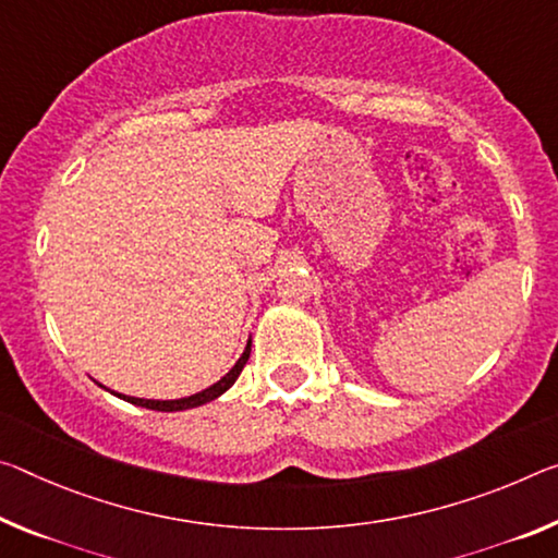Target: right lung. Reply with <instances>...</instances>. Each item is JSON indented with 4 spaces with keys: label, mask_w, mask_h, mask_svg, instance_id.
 Masks as SVG:
<instances>
[{
    "label": "right lung",
    "mask_w": 558,
    "mask_h": 558,
    "mask_svg": "<svg viewBox=\"0 0 558 558\" xmlns=\"http://www.w3.org/2000/svg\"><path fill=\"white\" fill-rule=\"evenodd\" d=\"M251 342L253 340H247V344H245V350H243V355L238 357V362L235 365L228 369V373L218 379V383H214L210 387H206V390H201V392H196V395H189V397H181V400H144V397H129V395H121V392H111V395H117L119 400H123V402H131V404H136V407H146V410H156V412H181V410H193V407H201V404H206V402H210V400H216V397H220L223 395L226 390H231L233 387V383L238 379V375L243 373V367H245V362H247V357H251ZM104 387V385H101ZM106 390V387H104Z\"/></svg>",
    "instance_id": "add662e5"
}]
</instances>
